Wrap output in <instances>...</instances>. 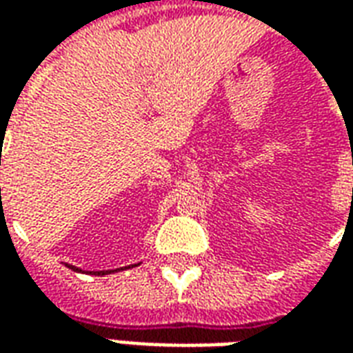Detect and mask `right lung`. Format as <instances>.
Listing matches in <instances>:
<instances>
[{"label":"right lung","mask_w":353,"mask_h":353,"mask_svg":"<svg viewBox=\"0 0 353 353\" xmlns=\"http://www.w3.org/2000/svg\"><path fill=\"white\" fill-rule=\"evenodd\" d=\"M68 266H70L72 270H77V272H79V268H77V266H72V265H68ZM117 270H119V268H117ZM109 272H113V270H109ZM92 274H96V276H103V274H108V272H103V270H101V272H92Z\"/></svg>","instance_id":"1"}]
</instances>
